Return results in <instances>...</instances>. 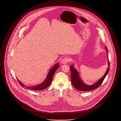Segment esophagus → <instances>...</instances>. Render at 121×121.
Here are the masks:
<instances>
[{
    "instance_id": "obj_1",
    "label": "esophagus",
    "mask_w": 121,
    "mask_h": 121,
    "mask_svg": "<svg viewBox=\"0 0 121 121\" xmlns=\"http://www.w3.org/2000/svg\"><path fill=\"white\" fill-rule=\"evenodd\" d=\"M69 61V58L67 57L63 58V59L61 61V63L63 64H66L67 63H68Z\"/></svg>"
}]
</instances>
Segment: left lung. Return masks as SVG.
Segmentation results:
<instances>
[{
  "label": "left lung",
  "mask_w": 121,
  "mask_h": 121,
  "mask_svg": "<svg viewBox=\"0 0 121 121\" xmlns=\"http://www.w3.org/2000/svg\"><path fill=\"white\" fill-rule=\"evenodd\" d=\"M105 49H106L107 51H108V49L106 47H105ZM108 63L109 67L108 68L104 76L100 80L98 81L97 82L91 85H88L85 84L84 82L81 80L80 77L79 75L78 72L74 68L73 65L71 66L70 68L71 70V79L72 84L77 90L81 91H88L93 90L96 89L97 87L101 85V84L103 82L104 80L105 77L108 73L110 69V64L109 62H108Z\"/></svg>",
  "instance_id": "left-lung-1"
}]
</instances>
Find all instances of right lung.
Returning <instances> with one entry per match:
<instances>
[{
    "label": "right lung",
    "instance_id": "right-lung-1",
    "mask_svg": "<svg viewBox=\"0 0 121 121\" xmlns=\"http://www.w3.org/2000/svg\"><path fill=\"white\" fill-rule=\"evenodd\" d=\"M59 64L58 63L56 64L49 71V72L47 75V77L46 79H45V80L40 84H38L37 85L34 86H26L25 85H24L20 81H19V80L17 78V81L18 82L20 85L23 87H24V88H26L28 89L35 90V91L43 90V89L46 88L47 87H48L50 85V84L52 82V80L53 75H54L55 72H56V71L58 69V68L59 67Z\"/></svg>",
    "mask_w": 121,
    "mask_h": 121
}]
</instances>
